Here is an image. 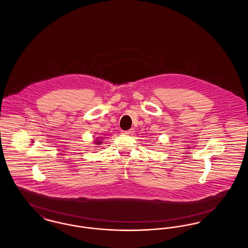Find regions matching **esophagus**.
Masks as SVG:
<instances>
[{"label": "esophagus", "mask_w": 248, "mask_h": 248, "mask_svg": "<svg viewBox=\"0 0 248 248\" xmlns=\"http://www.w3.org/2000/svg\"><path fill=\"white\" fill-rule=\"evenodd\" d=\"M134 133H135V129H134V128H131V129L128 130V131H123V134H124V135H130V136L134 135Z\"/></svg>", "instance_id": "obj_1"}]
</instances>
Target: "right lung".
<instances>
[{
    "instance_id": "1",
    "label": "right lung",
    "mask_w": 248,
    "mask_h": 248,
    "mask_svg": "<svg viewBox=\"0 0 248 248\" xmlns=\"http://www.w3.org/2000/svg\"><path fill=\"white\" fill-rule=\"evenodd\" d=\"M94 143H95V144H96V145H99V144H100V143H102V142H101V141H100V140H95V141H94Z\"/></svg>"
}]
</instances>
